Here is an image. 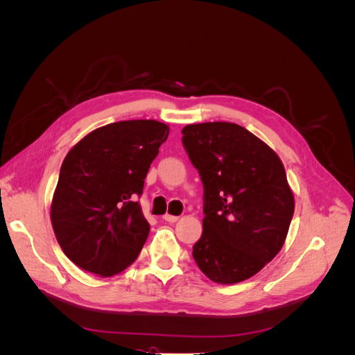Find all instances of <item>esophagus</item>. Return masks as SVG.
<instances>
[{
  "mask_svg": "<svg viewBox=\"0 0 355 355\" xmlns=\"http://www.w3.org/2000/svg\"><path fill=\"white\" fill-rule=\"evenodd\" d=\"M163 219L166 220V222H170V223H175V222H178V216H171V214H164L163 216Z\"/></svg>",
  "mask_w": 355,
  "mask_h": 355,
  "instance_id": "obj_1",
  "label": "esophagus"
}]
</instances>
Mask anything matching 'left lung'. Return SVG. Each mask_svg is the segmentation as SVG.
<instances>
[{"label":"left lung","instance_id":"obj_1","mask_svg":"<svg viewBox=\"0 0 355 355\" xmlns=\"http://www.w3.org/2000/svg\"><path fill=\"white\" fill-rule=\"evenodd\" d=\"M182 135L204 189L202 235L192 247L194 261L214 283L247 280L280 252L293 218L284 166L239 124H191Z\"/></svg>","mask_w":355,"mask_h":355}]
</instances>
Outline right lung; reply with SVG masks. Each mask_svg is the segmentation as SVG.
I'll return each instance as SVG.
<instances>
[{"label":"right lung","mask_w":355,"mask_h":355,"mask_svg":"<svg viewBox=\"0 0 355 355\" xmlns=\"http://www.w3.org/2000/svg\"><path fill=\"white\" fill-rule=\"evenodd\" d=\"M167 136L155 120L118 121L96 128L63 159L51 225L63 253L84 271L120 274L141 253L149 223L136 197Z\"/></svg>","instance_id":"1"}]
</instances>
